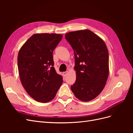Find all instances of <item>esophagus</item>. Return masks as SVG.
<instances>
[{
    "instance_id": "34e87169",
    "label": "esophagus",
    "mask_w": 133,
    "mask_h": 133,
    "mask_svg": "<svg viewBox=\"0 0 133 133\" xmlns=\"http://www.w3.org/2000/svg\"><path fill=\"white\" fill-rule=\"evenodd\" d=\"M67 74H68V73L67 72H63V76H64V77H65V76H66V75H67Z\"/></svg>"
}]
</instances>
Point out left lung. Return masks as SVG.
<instances>
[{
  "instance_id": "obj_1",
  "label": "left lung",
  "mask_w": 133,
  "mask_h": 133,
  "mask_svg": "<svg viewBox=\"0 0 133 133\" xmlns=\"http://www.w3.org/2000/svg\"><path fill=\"white\" fill-rule=\"evenodd\" d=\"M65 39L74 50L76 80L71 89L76 98L89 102L103 90L108 78L109 53L105 42L88 29L69 32Z\"/></svg>"
}]
</instances>
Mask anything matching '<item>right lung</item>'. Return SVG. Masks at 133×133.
<instances>
[{"mask_svg": "<svg viewBox=\"0 0 133 133\" xmlns=\"http://www.w3.org/2000/svg\"><path fill=\"white\" fill-rule=\"evenodd\" d=\"M63 38L60 34L38 33L28 39L18 55L22 85L32 98L41 103L53 100L63 80L56 73L53 51Z\"/></svg>", "mask_w": 133, "mask_h": 133, "instance_id": "right-lung-1", "label": "right lung"}]
</instances>
